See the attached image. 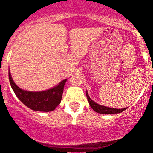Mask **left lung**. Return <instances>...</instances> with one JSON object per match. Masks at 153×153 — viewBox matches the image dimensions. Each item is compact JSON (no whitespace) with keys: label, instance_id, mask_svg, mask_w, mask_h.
<instances>
[{"label":"left lung","instance_id":"left-lung-1","mask_svg":"<svg viewBox=\"0 0 153 153\" xmlns=\"http://www.w3.org/2000/svg\"><path fill=\"white\" fill-rule=\"evenodd\" d=\"M86 97H87L88 102L92 109L98 113H102V114H117V113H122L123 111H124L125 109H127V107L123 108V109H115V108H109L106 107V106L99 105L98 103L95 102L90 99V97L88 95V93H87V91H86Z\"/></svg>","mask_w":153,"mask_h":153}]
</instances>
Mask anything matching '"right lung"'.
I'll return each instance as SVG.
<instances>
[{"instance_id":"right-lung-1","label":"right lung","mask_w":153,"mask_h":153,"mask_svg":"<svg viewBox=\"0 0 153 153\" xmlns=\"http://www.w3.org/2000/svg\"><path fill=\"white\" fill-rule=\"evenodd\" d=\"M9 80L10 86L17 98L30 109L34 111L51 112L54 110L60 103L63 95V87L67 79L61 81L58 85L50 90L40 92L24 90L15 84L9 70Z\"/></svg>"}]
</instances>
